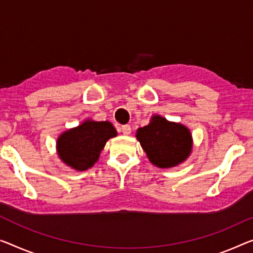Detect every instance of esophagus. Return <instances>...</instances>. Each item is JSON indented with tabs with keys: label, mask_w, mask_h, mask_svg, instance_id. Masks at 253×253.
Returning <instances> with one entry per match:
<instances>
[{
	"label": "esophagus",
	"mask_w": 253,
	"mask_h": 253,
	"mask_svg": "<svg viewBox=\"0 0 253 253\" xmlns=\"http://www.w3.org/2000/svg\"><path fill=\"white\" fill-rule=\"evenodd\" d=\"M121 132L124 135H129L131 133V126H122Z\"/></svg>",
	"instance_id": "34e87169"
}]
</instances>
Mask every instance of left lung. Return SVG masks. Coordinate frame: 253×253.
<instances>
[{
	"label": "left lung",
	"instance_id": "left-lung-1",
	"mask_svg": "<svg viewBox=\"0 0 253 253\" xmlns=\"http://www.w3.org/2000/svg\"><path fill=\"white\" fill-rule=\"evenodd\" d=\"M135 137L149 162L159 169L180 165L192 153L193 140L189 127L158 114L151 116L146 126L139 127Z\"/></svg>",
	"mask_w": 253,
	"mask_h": 253
}]
</instances>
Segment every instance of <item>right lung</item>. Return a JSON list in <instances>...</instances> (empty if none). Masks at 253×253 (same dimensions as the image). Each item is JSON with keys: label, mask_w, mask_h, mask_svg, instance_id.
Wrapping results in <instances>:
<instances>
[{"label": "right lung", "mask_w": 253, "mask_h": 253, "mask_svg": "<svg viewBox=\"0 0 253 253\" xmlns=\"http://www.w3.org/2000/svg\"><path fill=\"white\" fill-rule=\"evenodd\" d=\"M118 135L108 121L87 119L76 127L62 132L56 140L57 156L78 172L87 170L99 159L106 142Z\"/></svg>", "instance_id": "add662e5"}]
</instances>
